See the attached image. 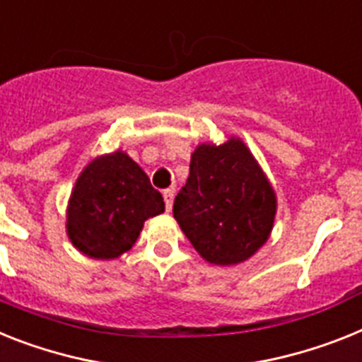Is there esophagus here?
<instances>
[{
	"label": "esophagus",
	"instance_id": "34e87169",
	"mask_svg": "<svg viewBox=\"0 0 362 362\" xmlns=\"http://www.w3.org/2000/svg\"><path fill=\"white\" fill-rule=\"evenodd\" d=\"M163 200H165L167 211H171L173 200H175V189H165V191H163Z\"/></svg>",
	"mask_w": 362,
	"mask_h": 362
}]
</instances>
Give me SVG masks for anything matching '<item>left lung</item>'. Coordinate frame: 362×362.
I'll return each mask as SVG.
<instances>
[{
    "mask_svg": "<svg viewBox=\"0 0 362 362\" xmlns=\"http://www.w3.org/2000/svg\"><path fill=\"white\" fill-rule=\"evenodd\" d=\"M276 193L239 138L202 144L191 154L186 186L173 215L200 256L214 265H238L269 239Z\"/></svg>",
    "mask_w": 362,
    "mask_h": 362,
    "instance_id": "1",
    "label": "left lung"
}]
</instances>
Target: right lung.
Masks as SVG:
<instances>
[{
    "label": "right lung",
    "mask_w": 362,
    "mask_h": 362,
    "mask_svg": "<svg viewBox=\"0 0 362 362\" xmlns=\"http://www.w3.org/2000/svg\"><path fill=\"white\" fill-rule=\"evenodd\" d=\"M160 191L123 151L97 156L78 175L68 202L73 247L93 259H114L134 247L147 218L163 214Z\"/></svg>",
    "instance_id": "obj_1"
}]
</instances>
